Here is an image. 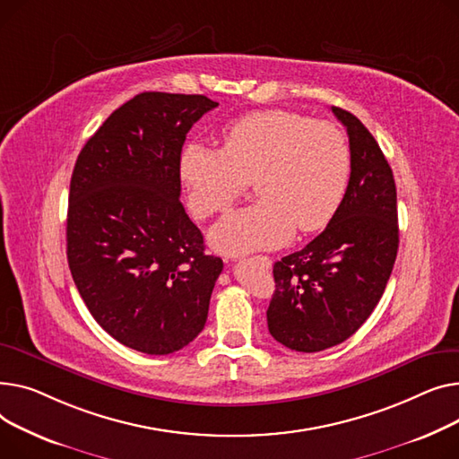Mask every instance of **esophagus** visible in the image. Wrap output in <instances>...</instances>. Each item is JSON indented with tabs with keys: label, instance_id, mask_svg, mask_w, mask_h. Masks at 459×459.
I'll return each mask as SVG.
<instances>
[{
	"label": "esophagus",
	"instance_id": "1",
	"mask_svg": "<svg viewBox=\"0 0 459 459\" xmlns=\"http://www.w3.org/2000/svg\"><path fill=\"white\" fill-rule=\"evenodd\" d=\"M252 259H254V261H257V263H261V264H263V266H266V268L273 264V259H271V257H266V255H255V257H252Z\"/></svg>",
	"mask_w": 459,
	"mask_h": 459
}]
</instances>
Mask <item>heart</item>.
I'll return each instance as SVG.
<instances>
[{
	"mask_svg": "<svg viewBox=\"0 0 459 459\" xmlns=\"http://www.w3.org/2000/svg\"><path fill=\"white\" fill-rule=\"evenodd\" d=\"M222 150L191 144L181 178L200 219L226 211L254 179L259 200L211 231L224 254L274 248L292 235L326 228L344 198L350 146L332 122L292 111H259L231 124Z\"/></svg>",
	"mask_w": 459,
	"mask_h": 459,
	"instance_id": "obj_1",
	"label": "heart"
}]
</instances>
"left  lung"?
Wrapping results in <instances>:
<instances>
[{
  "instance_id": "left-lung-1",
  "label": "left lung",
  "mask_w": 459,
  "mask_h": 459,
  "mask_svg": "<svg viewBox=\"0 0 459 459\" xmlns=\"http://www.w3.org/2000/svg\"><path fill=\"white\" fill-rule=\"evenodd\" d=\"M350 179L326 230L274 264L268 332L296 352H320L354 335L378 306L398 252L396 185L384 152L341 107Z\"/></svg>"
}]
</instances>
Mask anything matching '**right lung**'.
<instances>
[{
  "mask_svg": "<svg viewBox=\"0 0 459 459\" xmlns=\"http://www.w3.org/2000/svg\"><path fill=\"white\" fill-rule=\"evenodd\" d=\"M217 105L202 94H137L100 126L72 172L74 283L98 325L143 354L167 356L198 337L224 268L179 202L186 133Z\"/></svg>",
  "mask_w": 459,
  "mask_h": 459,
  "instance_id": "right-lung-1",
  "label": "right lung"
}]
</instances>
